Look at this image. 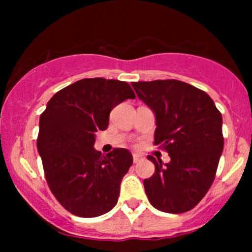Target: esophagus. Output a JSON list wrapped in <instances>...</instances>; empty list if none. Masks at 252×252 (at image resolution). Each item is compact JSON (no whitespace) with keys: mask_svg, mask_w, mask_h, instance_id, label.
<instances>
[{"mask_svg":"<svg viewBox=\"0 0 252 252\" xmlns=\"http://www.w3.org/2000/svg\"><path fill=\"white\" fill-rule=\"evenodd\" d=\"M142 155L140 154H132V160H134V163H138L141 160H142Z\"/></svg>","mask_w":252,"mask_h":252,"instance_id":"esophagus-1","label":"esophagus"}]
</instances>
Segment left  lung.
<instances>
[{
    "instance_id": "obj_1",
    "label": "left lung",
    "mask_w": 252,
    "mask_h": 252,
    "mask_svg": "<svg viewBox=\"0 0 252 252\" xmlns=\"http://www.w3.org/2000/svg\"><path fill=\"white\" fill-rule=\"evenodd\" d=\"M156 118L154 144L168 153L163 164L148 155L155 173L144 179L156 210L184 213L204 198L215 180L224 148L221 114L209 94L175 79L131 84Z\"/></svg>"
}]
</instances>
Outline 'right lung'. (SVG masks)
<instances>
[{
    "label": "right lung",
    "instance_id": "1",
    "mask_svg": "<svg viewBox=\"0 0 252 252\" xmlns=\"http://www.w3.org/2000/svg\"><path fill=\"white\" fill-rule=\"evenodd\" d=\"M135 94L128 83L88 78L58 91L40 116L36 146L46 181L72 215L94 218L117 204L132 155L124 148L102 155L94 148V134L108 128L111 110Z\"/></svg>",
    "mask_w": 252,
    "mask_h": 252
}]
</instances>
